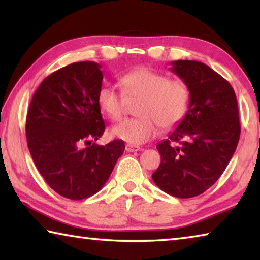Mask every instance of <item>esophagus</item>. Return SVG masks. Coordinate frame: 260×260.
I'll return each mask as SVG.
<instances>
[{"label": "esophagus", "instance_id": "esophagus-1", "mask_svg": "<svg viewBox=\"0 0 260 260\" xmlns=\"http://www.w3.org/2000/svg\"><path fill=\"white\" fill-rule=\"evenodd\" d=\"M125 149H126L127 152H136V151L142 150V148H140L138 146H133V144H126Z\"/></svg>", "mask_w": 260, "mask_h": 260}]
</instances>
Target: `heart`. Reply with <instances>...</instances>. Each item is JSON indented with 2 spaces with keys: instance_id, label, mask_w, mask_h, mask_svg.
<instances>
[{
  "instance_id": "obj_1",
  "label": "heart",
  "mask_w": 260,
  "mask_h": 260,
  "mask_svg": "<svg viewBox=\"0 0 260 260\" xmlns=\"http://www.w3.org/2000/svg\"><path fill=\"white\" fill-rule=\"evenodd\" d=\"M122 93L113 86L103 85L98 93L101 111L112 120L124 116L127 100H139V117L121 121L112 134L131 144H142L158 134L159 127L171 129L186 117L189 108V88L179 79L149 68H138L119 78Z\"/></svg>"
}]
</instances>
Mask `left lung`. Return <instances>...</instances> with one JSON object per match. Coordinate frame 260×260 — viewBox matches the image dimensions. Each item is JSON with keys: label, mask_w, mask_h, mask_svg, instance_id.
<instances>
[{"label": "left lung", "mask_w": 260, "mask_h": 260, "mask_svg": "<svg viewBox=\"0 0 260 260\" xmlns=\"http://www.w3.org/2000/svg\"><path fill=\"white\" fill-rule=\"evenodd\" d=\"M171 70L190 93L186 117L157 144L160 165L152 180L179 199L201 195L220 178L239 143L241 125L235 91L208 65L175 60Z\"/></svg>", "instance_id": "8db88e82"}]
</instances>
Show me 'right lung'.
Wrapping results in <instances>:
<instances>
[{
	"label": "right lung",
	"mask_w": 260,
	"mask_h": 260,
	"mask_svg": "<svg viewBox=\"0 0 260 260\" xmlns=\"http://www.w3.org/2000/svg\"><path fill=\"white\" fill-rule=\"evenodd\" d=\"M101 68L78 61L51 73L34 93L26 118L35 166L51 189L74 201L100 191L125 150L121 140L91 144L105 129L98 104Z\"/></svg>",
	"instance_id": "right-lung-1"
}]
</instances>
